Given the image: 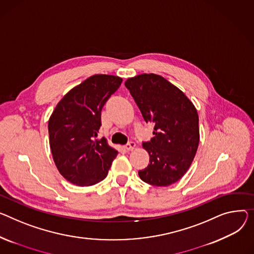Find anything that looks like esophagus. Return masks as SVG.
<instances>
[{
	"mask_svg": "<svg viewBox=\"0 0 254 254\" xmlns=\"http://www.w3.org/2000/svg\"><path fill=\"white\" fill-rule=\"evenodd\" d=\"M134 147H136V144H134L133 142H129V143H127V144L125 146V149H126L127 151H131V150L134 149Z\"/></svg>",
	"mask_w": 254,
	"mask_h": 254,
	"instance_id": "34e87169",
	"label": "esophagus"
}]
</instances>
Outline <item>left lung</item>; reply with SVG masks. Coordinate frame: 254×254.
Masks as SVG:
<instances>
[{"instance_id":"obj_1","label":"left lung","mask_w":254,"mask_h":254,"mask_svg":"<svg viewBox=\"0 0 254 254\" xmlns=\"http://www.w3.org/2000/svg\"><path fill=\"white\" fill-rule=\"evenodd\" d=\"M125 86L144 121L154 124V137L143 142L150 159L139 177L147 184L166 187L178 182L196 155L199 117L191 101L173 83L154 73L128 78Z\"/></svg>"}]
</instances>
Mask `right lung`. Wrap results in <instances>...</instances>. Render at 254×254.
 <instances>
[{"label":"right lung","mask_w":254,"mask_h":254,"mask_svg":"<svg viewBox=\"0 0 254 254\" xmlns=\"http://www.w3.org/2000/svg\"><path fill=\"white\" fill-rule=\"evenodd\" d=\"M123 78L95 74L67 93L51 115L50 147L59 173L77 186L103 181L118 152L98 140L101 110Z\"/></svg>","instance_id":"add662e5"}]
</instances>
